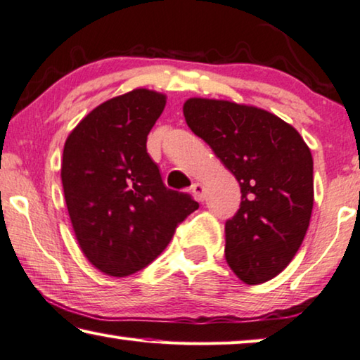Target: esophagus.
<instances>
[{"label":"esophagus","instance_id":"34e87169","mask_svg":"<svg viewBox=\"0 0 360 360\" xmlns=\"http://www.w3.org/2000/svg\"><path fill=\"white\" fill-rule=\"evenodd\" d=\"M191 191H193V194H194V198L198 199V201H204V198H205V194H204V191H205V188H204V185L201 184V181H196V184H193V186H191Z\"/></svg>","mask_w":360,"mask_h":360}]
</instances>
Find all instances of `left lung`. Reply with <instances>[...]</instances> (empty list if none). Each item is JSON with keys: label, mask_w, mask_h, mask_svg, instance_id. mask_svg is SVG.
Masks as SVG:
<instances>
[{"label": "left lung", "mask_w": 360, "mask_h": 360, "mask_svg": "<svg viewBox=\"0 0 360 360\" xmlns=\"http://www.w3.org/2000/svg\"><path fill=\"white\" fill-rule=\"evenodd\" d=\"M184 116L243 193L238 214L225 225L228 266L250 285L273 279L295 257L309 226V146L295 127L253 105L191 97Z\"/></svg>", "instance_id": "obj_1"}]
</instances>
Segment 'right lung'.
<instances>
[{
	"mask_svg": "<svg viewBox=\"0 0 360 360\" xmlns=\"http://www.w3.org/2000/svg\"><path fill=\"white\" fill-rule=\"evenodd\" d=\"M167 96L145 87L100 103L68 134L62 186L82 255L100 273L126 278L166 249L199 207L164 186L146 153Z\"/></svg>",
	"mask_w": 360,
	"mask_h": 360,
	"instance_id": "1",
	"label": "right lung"
}]
</instances>
